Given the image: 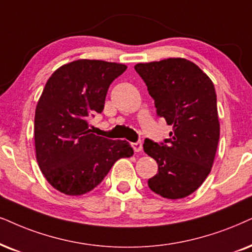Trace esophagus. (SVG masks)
I'll return each mask as SVG.
<instances>
[{
  "instance_id": "34e87169",
  "label": "esophagus",
  "mask_w": 252,
  "mask_h": 252,
  "mask_svg": "<svg viewBox=\"0 0 252 252\" xmlns=\"http://www.w3.org/2000/svg\"><path fill=\"white\" fill-rule=\"evenodd\" d=\"M131 145H132V149H133V151H135V152H141V151H142V149H143L142 142L132 143Z\"/></svg>"
}]
</instances>
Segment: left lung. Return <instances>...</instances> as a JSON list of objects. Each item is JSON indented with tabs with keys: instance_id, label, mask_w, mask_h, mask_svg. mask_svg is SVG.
Instances as JSON below:
<instances>
[{
	"instance_id": "left-lung-1",
	"label": "left lung",
	"mask_w": 252,
	"mask_h": 252,
	"mask_svg": "<svg viewBox=\"0 0 252 252\" xmlns=\"http://www.w3.org/2000/svg\"><path fill=\"white\" fill-rule=\"evenodd\" d=\"M148 86L158 116L172 126L160 145L145 139L143 149L158 164L150 189L166 199H183L201 186L214 163L220 138L213 81L185 58H167L135 65Z\"/></svg>"
}]
</instances>
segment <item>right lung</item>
<instances>
[{"label": "right lung", "mask_w": 252, "mask_h": 252, "mask_svg": "<svg viewBox=\"0 0 252 252\" xmlns=\"http://www.w3.org/2000/svg\"><path fill=\"white\" fill-rule=\"evenodd\" d=\"M126 69L123 63L79 59L47 80L34 113V149L41 173L60 193L91 192L116 160L133 155L129 142L92 133L88 121L103 110L108 88Z\"/></svg>", "instance_id": "1"}]
</instances>
